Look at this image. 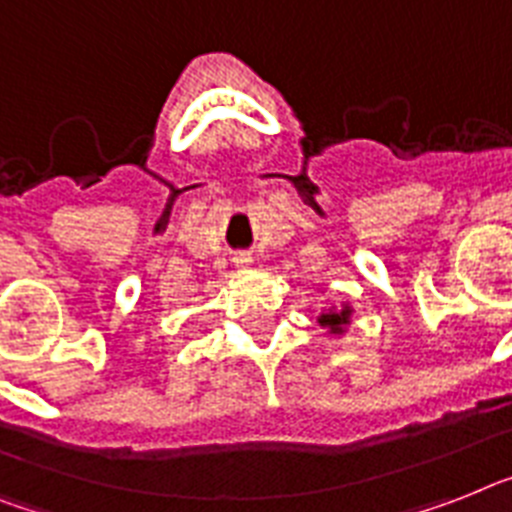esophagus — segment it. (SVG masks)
Here are the masks:
<instances>
[{
    "mask_svg": "<svg viewBox=\"0 0 512 512\" xmlns=\"http://www.w3.org/2000/svg\"><path fill=\"white\" fill-rule=\"evenodd\" d=\"M251 264H253L251 253H238V256H235V266H243V269H246V266Z\"/></svg>",
    "mask_w": 512,
    "mask_h": 512,
    "instance_id": "esophagus-1",
    "label": "esophagus"
}]
</instances>
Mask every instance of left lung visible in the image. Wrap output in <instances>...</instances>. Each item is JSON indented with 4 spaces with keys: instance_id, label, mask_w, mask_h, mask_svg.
<instances>
[{
    "instance_id": "1",
    "label": "left lung",
    "mask_w": 512,
    "mask_h": 512,
    "mask_svg": "<svg viewBox=\"0 0 512 512\" xmlns=\"http://www.w3.org/2000/svg\"><path fill=\"white\" fill-rule=\"evenodd\" d=\"M350 314H353V308L350 306H342V308H329L327 314L319 316V324L327 327L332 335H342L345 327L350 324Z\"/></svg>"
}]
</instances>
